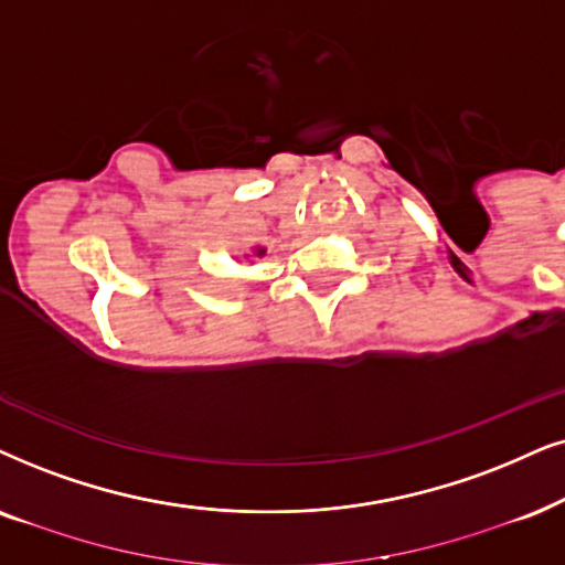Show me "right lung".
Masks as SVG:
<instances>
[{
	"label": "right lung",
	"instance_id": "add662e5",
	"mask_svg": "<svg viewBox=\"0 0 565 565\" xmlns=\"http://www.w3.org/2000/svg\"><path fill=\"white\" fill-rule=\"evenodd\" d=\"M255 255H258V258H260V255H266V249H263V247H255Z\"/></svg>",
	"mask_w": 565,
	"mask_h": 565
}]
</instances>
